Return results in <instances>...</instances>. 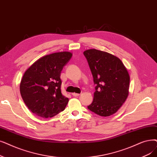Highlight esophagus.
Here are the masks:
<instances>
[{"label":"esophagus","mask_w":157,"mask_h":157,"mask_svg":"<svg viewBox=\"0 0 157 157\" xmlns=\"http://www.w3.org/2000/svg\"><path fill=\"white\" fill-rule=\"evenodd\" d=\"M72 95H74V97H78L80 94H77V93H73Z\"/></svg>","instance_id":"obj_1"}]
</instances>
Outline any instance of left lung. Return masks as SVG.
<instances>
[{
    "instance_id": "1",
    "label": "left lung",
    "mask_w": 157,
    "mask_h": 157,
    "mask_svg": "<svg viewBox=\"0 0 157 157\" xmlns=\"http://www.w3.org/2000/svg\"><path fill=\"white\" fill-rule=\"evenodd\" d=\"M96 85L93 102L88 108L95 114L108 117L116 113L129 94V75L117 56L95 49L83 52Z\"/></svg>"
}]
</instances>
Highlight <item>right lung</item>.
<instances>
[{
  "instance_id": "1",
  "label": "right lung",
  "mask_w": 157,
  "mask_h": 157,
  "mask_svg": "<svg viewBox=\"0 0 157 157\" xmlns=\"http://www.w3.org/2000/svg\"><path fill=\"white\" fill-rule=\"evenodd\" d=\"M72 54L63 51L40 58L25 72L20 91L25 105L43 118L55 116L65 110L69 99L61 91V72Z\"/></svg>"
}]
</instances>
